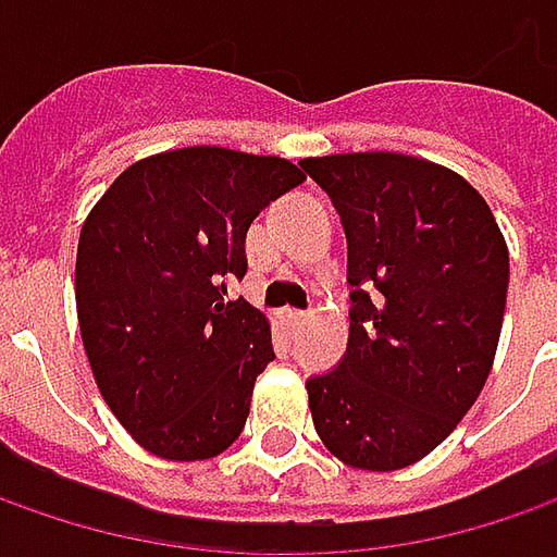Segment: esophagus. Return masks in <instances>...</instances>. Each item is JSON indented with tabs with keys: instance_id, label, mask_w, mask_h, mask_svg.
Segmentation results:
<instances>
[{
	"instance_id": "esophagus-1",
	"label": "esophagus",
	"mask_w": 557,
	"mask_h": 557,
	"mask_svg": "<svg viewBox=\"0 0 557 557\" xmlns=\"http://www.w3.org/2000/svg\"><path fill=\"white\" fill-rule=\"evenodd\" d=\"M282 319H285L288 325H300V322L307 319V312H304V310H282Z\"/></svg>"
}]
</instances>
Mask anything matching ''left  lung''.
Listing matches in <instances>:
<instances>
[{"mask_svg":"<svg viewBox=\"0 0 557 557\" xmlns=\"http://www.w3.org/2000/svg\"><path fill=\"white\" fill-rule=\"evenodd\" d=\"M347 235L350 341L307 377L315 434L362 471H396L453 434L503 332L508 247L481 195L437 163L394 154L300 161Z\"/></svg>","mask_w":557,"mask_h":557,"instance_id":"1","label":"left lung"}]
</instances>
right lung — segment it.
Returning a JSON list of instances; mask_svg holds the SVG:
<instances>
[{
    "mask_svg": "<svg viewBox=\"0 0 557 557\" xmlns=\"http://www.w3.org/2000/svg\"><path fill=\"white\" fill-rule=\"evenodd\" d=\"M307 176L285 158L198 145L123 170L76 247V319L117 421L161 459L228 449L257 374L275 359L267 315L225 282L245 278L260 210Z\"/></svg>",
    "mask_w": 557,
    "mask_h": 557,
    "instance_id": "obj_1",
    "label": "right lung"
}]
</instances>
